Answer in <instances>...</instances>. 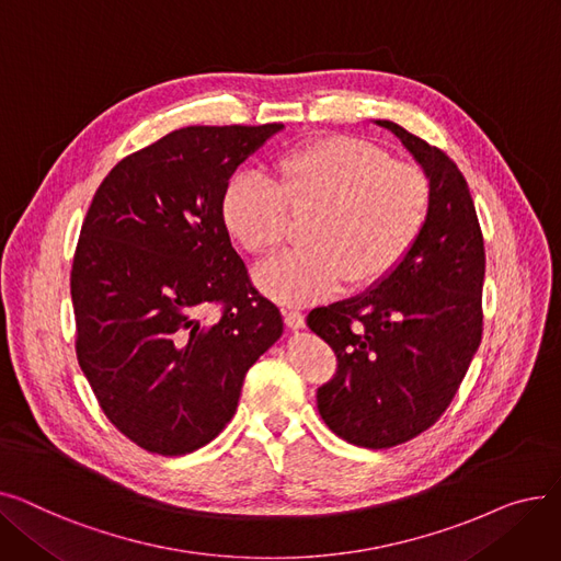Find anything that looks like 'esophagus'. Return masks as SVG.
<instances>
[{
	"mask_svg": "<svg viewBox=\"0 0 561 561\" xmlns=\"http://www.w3.org/2000/svg\"><path fill=\"white\" fill-rule=\"evenodd\" d=\"M282 316H284V322H286V328H290V330H305V316L300 313V311H293V309H284L282 311Z\"/></svg>",
	"mask_w": 561,
	"mask_h": 561,
	"instance_id": "obj_1",
	"label": "esophagus"
}]
</instances>
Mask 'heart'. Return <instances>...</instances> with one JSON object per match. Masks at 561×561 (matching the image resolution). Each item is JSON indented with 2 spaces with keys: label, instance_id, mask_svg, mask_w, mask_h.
Masks as SVG:
<instances>
[{
  "label": "heart",
  "instance_id": "b5f03b06",
  "mask_svg": "<svg viewBox=\"0 0 561 561\" xmlns=\"http://www.w3.org/2000/svg\"><path fill=\"white\" fill-rule=\"evenodd\" d=\"M277 182L261 172L233 174L222 193V222L252 254L275 252L290 211L318 209L307 229L311 248L286 252L254 273L265 298L282 305L325 300L347 279L370 286L389 277L421 239L430 216V182L379 147L328 136L284 154Z\"/></svg>",
  "mask_w": 561,
  "mask_h": 561
}]
</instances>
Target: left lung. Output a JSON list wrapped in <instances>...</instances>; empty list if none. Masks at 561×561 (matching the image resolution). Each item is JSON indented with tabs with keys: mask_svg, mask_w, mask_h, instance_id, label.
I'll return each mask as SVG.
<instances>
[{
	"mask_svg": "<svg viewBox=\"0 0 561 561\" xmlns=\"http://www.w3.org/2000/svg\"><path fill=\"white\" fill-rule=\"evenodd\" d=\"M430 182V216L398 268L355 298L313 309L307 325L336 352L318 389L322 421L347 444L393 448L444 414L482 339L484 241L459 168L391 121Z\"/></svg>",
	"mask_w": 561,
	"mask_h": 561,
	"instance_id": "1",
	"label": "left lung"
}]
</instances>
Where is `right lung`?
Masks as SVG:
<instances>
[{
	"instance_id": "obj_1",
	"label": "right lung",
	"mask_w": 561,
	"mask_h": 561,
	"mask_svg": "<svg viewBox=\"0 0 561 561\" xmlns=\"http://www.w3.org/2000/svg\"><path fill=\"white\" fill-rule=\"evenodd\" d=\"M284 125L184 127L123 159L81 225L77 359L108 421L176 457L209 444L284 320L250 286L222 222L229 176ZM224 302V316L202 321Z\"/></svg>"
}]
</instances>
